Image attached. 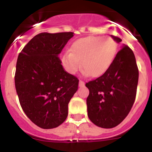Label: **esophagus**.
Returning <instances> with one entry per match:
<instances>
[{
    "label": "esophagus",
    "instance_id": "obj_1",
    "mask_svg": "<svg viewBox=\"0 0 152 152\" xmlns=\"http://www.w3.org/2000/svg\"><path fill=\"white\" fill-rule=\"evenodd\" d=\"M84 85V81H83L82 80H80V81H79V86H80V87H83Z\"/></svg>",
    "mask_w": 152,
    "mask_h": 152
}]
</instances>
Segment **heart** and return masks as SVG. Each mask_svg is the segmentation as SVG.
I'll use <instances>...</instances> for the list:
<instances>
[{
    "label": "heart",
    "mask_w": 152,
    "mask_h": 152,
    "mask_svg": "<svg viewBox=\"0 0 152 152\" xmlns=\"http://www.w3.org/2000/svg\"><path fill=\"white\" fill-rule=\"evenodd\" d=\"M117 44L111 36H87L76 40L62 56L64 69L71 74L81 68L91 77H98L111 66Z\"/></svg>",
    "instance_id": "1"
}]
</instances>
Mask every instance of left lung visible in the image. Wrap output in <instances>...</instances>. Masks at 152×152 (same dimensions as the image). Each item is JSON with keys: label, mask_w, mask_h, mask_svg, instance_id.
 <instances>
[{"label": "left lung", "mask_w": 152, "mask_h": 152, "mask_svg": "<svg viewBox=\"0 0 152 152\" xmlns=\"http://www.w3.org/2000/svg\"><path fill=\"white\" fill-rule=\"evenodd\" d=\"M114 40L122 39L112 36ZM139 68L133 52L124 45L116 55L111 66L97 78L86 83L88 115L101 128L110 129L123 121L131 110L136 96Z\"/></svg>", "instance_id": "left-lung-1"}]
</instances>
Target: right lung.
Wrapping results in <instances>:
<instances>
[{
  "label": "right lung",
  "mask_w": 152,
  "mask_h": 152,
  "mask_svg": "<svg viewBox=\"0 0 152 152\" xmlns=\"http://www.w3.org/2000/svg\"><path fill=\"white\" fill-rule=\"evenodd\" d=\"M72 32L36 35L17 58L15 87L23 110L42 129H53L68 116L79 80L65 72L58 57Z\"/></svg>",
  "instance_id": "add662e5"
}]
</instances>
